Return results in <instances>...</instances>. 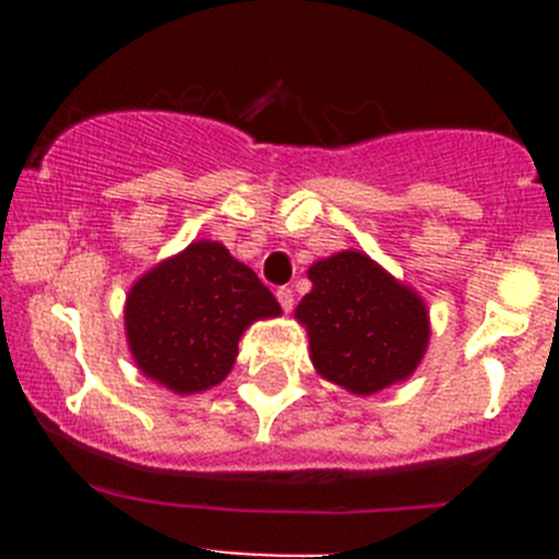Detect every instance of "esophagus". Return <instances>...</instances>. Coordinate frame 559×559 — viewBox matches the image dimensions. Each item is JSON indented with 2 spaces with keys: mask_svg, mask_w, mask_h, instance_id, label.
<instances>
[{
  "mask_svg": "<svg viewBox=\"0 0 559 559\" xmlns=\"http://www.w3.org/2000/svg\"><path fill=\"white\" fill-rule=\"evenodd\" d=\"M275 297H278V302H281V308H284L286 313L292 311V308H295V292L289 289V286H281L278 292H275Z\"/></svg>",
  "mask_w": 559,
  "mask_h": 559,
  "instance_id": "obj_1",
  "label": "esophagus"
}]
</instances>
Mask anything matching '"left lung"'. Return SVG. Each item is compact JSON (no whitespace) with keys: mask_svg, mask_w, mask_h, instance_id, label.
I'll return each instance as SVG.
<instances>
[{"mask_svg":"<svg viewBox=\"0 0 559 559\" xmlns=\"http://www.w3.org/2000/svg\"><path fill=\"white\" fill-rule=\"evenodd\" d=\"M308 278L313 289L295 319L308 330L321 379L354 394H373L419 368L430 319L414 289L359 251L319 259Z\"/></svg>","mask_w":559,"mask_h":559,"instance_id":"1","label":"left lung"}]
</instances>
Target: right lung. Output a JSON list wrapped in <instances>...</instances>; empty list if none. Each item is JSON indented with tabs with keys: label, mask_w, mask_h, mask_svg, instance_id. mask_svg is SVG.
<instances>
[{
	"label": "right lung",
	"mask_w": 559,
	"mask_h": 559,
	"mask_svg": "<svg viewBox=\"0 0 559 559\" xmlns=\"http://www.w3.org/2000/svg\"><path fill=\"white\" fill-rule=\"evenodd\" d=\"M278 313L251 267L216 240H197L129 289L123 324L129 352L151 381L194 394L227 379L248 324Z\"/></svg>",
	"instance_id": "add662e5"
}]
</instances>
